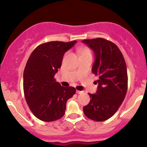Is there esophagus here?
Returning a JSON list of instances; mask_svg holds the SVG:
<instances>
[{
  "label": "esophagus",
  "mask_w": 147,
  "mask_h": 147,
  "mask_svg": "<svg viewBox=\"0 0 147 147\" xmlns=\"http://www.w3.org/2000/svg\"><path fill=\"white\" fill-rule=\"evenodd\" d=\"M77 94H82V93H83V91L77 90Z\"/></svg>",
  "instance_id": "1"
}]
</instances>
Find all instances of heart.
Masks as SVG:
<instances>
[{
    "label": "heart",
    "instance_id": "heart-1",
    "mask_svg": "<svg viewBox=\"0 0 147 147\" xmlns=\"http://www.w3.org/2000/svg\"><path fill=\"white\" fill-rule=\"evenodd\" d=\"M81 55H90V51L89 49L88 48H82L80 50Z\"/></svg>",
    "mask_w": 147,
    "mask_h": 147
}]
</instances>
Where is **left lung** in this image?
<instances>
[{"label": "left lung", "instance_id": "left-lung-1", "mask_svg": "<svg viewBox=\"0 0 147 147\" xmlns=\"http://www.w3.org/2000/svg\"><path fill=\"white\" fill-rule=\"evenodd\" d=\"M82 42L93 50L95 61L92 73L99 76L96 94L88 93L90 100L84 106L88 118L102 122L112 117L124 101L127 92L128 75L125 60L115 43L103 38Z\"/></svg>", "mask_w": 147, "mask_h": 147}]
</instances>
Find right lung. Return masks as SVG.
<instances>
[{
    "label": "right lung",
    "mask_w": 147,
    "mask_h": 147,
    "mask_svg": "<svg viewBox=\"0 0 147 147\" xmlns=\"http://www.w3.org/2000/svg\"><path fill=\"white\" fill-rule=\"evenodd\" d=\"M77 41H50L37 46L28 59L23 73L25 98L35 117L52 122L65 114L66 102L75 94L73 87L61 86L55 79L64 54Z\"/></svg>",
    "instance_id": "obj_1"
}]
</instances>
